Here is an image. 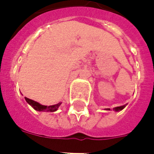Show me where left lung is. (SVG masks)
<instances>
[{"mask_svg": "<svg viewBox=\"0 0 154 154\" xmlns=\"http://www.w3.org/2000/svg\"><path fill=\"white\" fill-rule=\"evenodd\" d=\"M126 106H127V105H125V106H122L116 107V108H114V110H115V111H117V112H118V111H120V110H122Z\"/></svg>", "mask_w": 154, "mask_h": 154, "instance_id": "8db88e82", "label": "left lung"}]
</instances>
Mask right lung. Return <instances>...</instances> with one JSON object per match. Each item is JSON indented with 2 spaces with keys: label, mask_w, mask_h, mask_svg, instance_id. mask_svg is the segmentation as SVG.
I'll return each instance as SVG.
<instances>
[{
  "label": "right lung",
  "mask_w": 154,
  "mask_h": 154,
  "mask_svg": "<svg viewBox=\"0 0 154 154\" xmlns=\"http://www.w3.org/2000/svg\"><path fill=\"white\" fill-rule=\"evenodd\" d=\"M30 106H31L35 110H37V111H43L44 110V112H54V111H56V110L58 109V107H59V105L60 104H57V105H54V106H41L37 102H35L34 100H28L27 101Z\"/></svg>",
  "instance_id": "1"
}]
</instances>
